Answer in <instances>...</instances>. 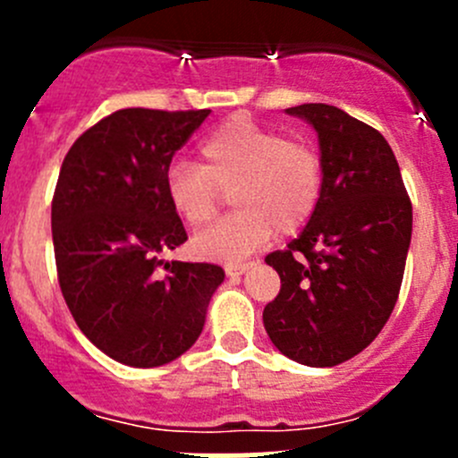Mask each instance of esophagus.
Masks as SVG:
<instances>
[{
  "instance_id": "obj_1",
  "label": "esophagus",
  "mask_w": 458,
  "mask_h": 458,
  "mask_svg": "<svg viewBox=\"0 0 458 458\" xmlns=\"http://www.w3.org/2000/svg\"><path fill=\"white\" fill-rule=\"evenodd\" d=\"M250 266H252V263H228V266H225V275H228V276L243 275V272H246Z\"/></svg>"
}]
</instances>
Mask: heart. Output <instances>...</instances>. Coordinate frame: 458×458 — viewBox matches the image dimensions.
<instances>
[{
	"instance_id": "obj_1",
	"label": "heart",
	"mask_w": 458,
	"mask_h": 458,
	"mask_svg": "<svg viewBox=\"0 0 458 458\" xmlns=\"http://www.w3.org/2000/svg\"><path fill=\"white\" fill-rule=\"evenodd\" d=\"M201 164L174 161L165 195L191 228L210 224L224 192L237 208L192 239V250L212 261L237 263L272 234H293L312 219L323 197V159L315 146L288 140L275 128L233 117L199 146Z\"/></svg>"
}]
</instances>
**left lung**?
<instances>
[{"label": "left lung", "instance_id": "left-lung-1", "mask_svg": "<svg viewBox=\"0 0 458 458\" xmlns=\"http://www.w3.org/2000/svg\"><path fill=\"white\" fill-rule=\"evenodd\" d=\"M285 113L317 131L323 197L301 234L266 257L281 290L263 310V326L288 359L332 368L366 350L394 310L412 203L381 132L336 106Z\"/></svg>", "mask_w": 458, "mask_h": 458}]
</instances>
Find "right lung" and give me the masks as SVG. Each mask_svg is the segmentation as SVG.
<instances>
[{
  "instance_id": "1",
  "label": "right lung",
  "mask_w": 458,
  "mask_h": 458,
  "mask_svg": "<svg viewBox=\"0 0 458 458\" xmlns=\"http://www.w3.org/2000/svg\"><path fill=\"white\" fill-rule=\"evenodd\" d=\"M208 114L117 110L72 143L59 170V288L90 344L123 366L157 368L191 350L224 284L215 263L161 259L188 239L165 195V173Z\"/></svg>"
}]
</instances>
